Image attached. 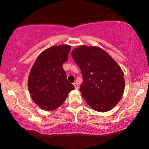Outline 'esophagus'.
<instances>
[{"instance_id":"34e87169","label":"esophagus","mask_w":149,"mask_h":149,"mask_svg":"<svg viewBox=\"0 0 149 149\" xmlns=\"http://www.w3.org/2000/svg\"><path fill=\"white\" fill-rule=\"evenodd\" d=\"M73 85H74L75 89H76V90H78V83L75 82V83H73Z\"/></svg>"}]
</instances>
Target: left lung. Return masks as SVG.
Returning <instances> with one entry per match:
<instances>
[{
  "instance_id": "left-lung-1",
  "label": "left lung",
  "mask_w": 149,
  "mask_h": 149,
  "mask_svg": "<svg viewBox=\"0 0 149 149\" xmlns=\"http://www.w3.org/2000/svg\"><path fill=\"white\" fill-rule=\"evenodd\" d=\"M71 56L81 71V92L94 110L106 112L118 103L124 92V73L118 64L104 49L82 45Z\"/></svg>"
}]
</instances>
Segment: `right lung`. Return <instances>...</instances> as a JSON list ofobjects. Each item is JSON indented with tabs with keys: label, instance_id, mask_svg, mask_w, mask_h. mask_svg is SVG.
<instances>
[{
	"label": "right lung",
	"instance_id": "1",
	"mask_svg": "<svg viewBox=\"0 0 149 149\" xmlns=\"http://www.w3.org/2000/svg\"><path fill=\"white\" fill-rule=\"evenodd\" d=\"M71 46H52L37 58L31 71L28 88L32 100L46 111H52L64 103L74 90L67 80L62 65L67 61Z\"/></svg>",
	"mask_w": 149,
	"mask_h": 149
}]
</instances>
